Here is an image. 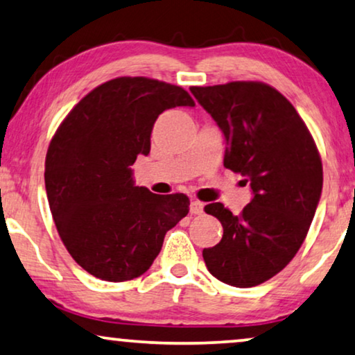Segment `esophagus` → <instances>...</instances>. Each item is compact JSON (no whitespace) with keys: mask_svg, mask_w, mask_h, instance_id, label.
Segmentation results:
<instances>
[{"mask_svg":"<svg viewBox=\"0 0 355 355\" xmlns=\"http://www.w3.org/2000/svg\"><path fill=\"white\" fill-rule=\"evenodd\" d=\"M191 213L192 215H200V213H203V203L198 200L191 202Z\"/></svg>","mask_w":355,"mask_h":355,"instance_id":"obj_1","label":"esophagus"}]
</instances>
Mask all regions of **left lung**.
Wrapping results in <instances>:
<instances>
[{
    "label": "left lung",
    "instance_id": "8db88e82",
    "mask_svg": "<svg viewBox=\"0 0 355 355\" xmlns=\"http://www.w3.org/2000/svg\"><path fill=\"white\" fill-rule=\"evenodd\" d=\"M191 92L225 134V166L254 192L239 215L220 202L205 207L221 221L223 237L203 249V260L223 283L259 286L294 259L307 236L322 196V158L302 118L271 85L239 80Z\"/></svg>",
    "mask_w": 355,
    "mask_h": 355
}]
</instances>
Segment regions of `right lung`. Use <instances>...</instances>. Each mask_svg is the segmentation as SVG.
<instances>
[{
  "label": "right lung",
  "mask_w": 355,
  "mask_h": 355,
  "mask_svg": "<svg viewBox=\"0 0 355 355\" xmlns=\"http://www.w3.org/2000/svg\"><path fill=\"white\" fill-rule=\"evenodd\" d=\"M176 106H196L182 87L116 77L87 94L53 135L45 159L53 220L72 259L95 278L144 275L189 213L187 196L135 186L130 169L150 153L158 116Z\"/></svg>",
  "instance_id": "right-lung-1"
}]
</instances>
